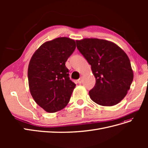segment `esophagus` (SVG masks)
Instances as JSON below:
<instances>
[{"label":"esophagus","mask_w":148,"mask_h":148,"mask_svg":"<svg viewBox=\"0 0 148 148\" xmlns=\"http://www.w3.org/2000/svg\"><path fill=\"white\" fill-rule=\"evenodd\" d=\"M77 81H78V83H82V82H83V79H82V77H80L78 80H77Z\"/></svg>","instance_id":"1"}]
</instances>
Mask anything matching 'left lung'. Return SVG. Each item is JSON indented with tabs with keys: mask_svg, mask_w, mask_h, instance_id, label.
Listing matches in <instances>:
<instances>
[{
	"mask_svg": "<svg viewBox=\"0 0 148 148\" xmlns=\"http://www.w3.org/2000/svg\"><path fill=\"white\" fill-rule=\"evenodd\" d=\"M77 47L91 66L95 86L89 91L92 101L103 106L117 104L127 95L133 72L127 53L115 43L104 39L77 40Z\"/></svg>",
	"mask_w": 148,
	"mask_h": 148,
	"instance_id": "left-lung-1",
	"label": "left lung"
}]
</instances>
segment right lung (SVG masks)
Segmentation results:
<instances>
[{
    "mask_svg": "<svg viewBox=\"0 0 148 148\" xmlns=\"http://www.w3.org/2000/svg\"><path fill=\"white\" fill-rule=\"evenodd\" d=\"M76 48L75 40L57 38L42 44L29 61L28 78L34 101L47 112L63 109L76 84L69 78L65 62Z\"/></svg>",
    "mask_w": 148,
    "mask_h": 148,
    "instance_id": "add662e5",
    "label": "right lung"
}]
</instances>
